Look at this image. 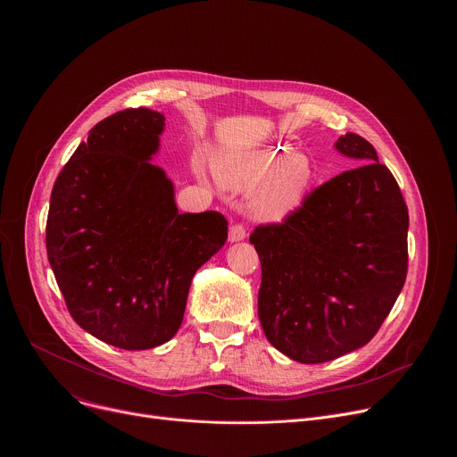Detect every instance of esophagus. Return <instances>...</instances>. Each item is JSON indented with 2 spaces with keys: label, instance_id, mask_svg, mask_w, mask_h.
I'll list each match as a JSON object with an SVG mask.
<instances>
[{
  "label": "esophagus",
  "instance_id": "34e87169",
  "mask_svg": "<svg viewBox=\"0 0 457 457\" xmlns=\"http://www.w3.org/2000/svg\"><path fill=\"white\" fill-rule=\"evenodd\" d=\"M245 238V228L242 224H233L229 228V242H240Z\"/></svg>",
  "mask_w": 457,
  "mask_h": 457
}]
</instances>
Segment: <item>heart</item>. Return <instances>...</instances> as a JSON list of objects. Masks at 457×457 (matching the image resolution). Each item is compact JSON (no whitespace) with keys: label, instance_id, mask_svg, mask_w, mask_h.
<instances>
[{"label":"heart","instance_id":"heart-1","mask_svg":"<svg viewBox=\"0 0 457 457\" xmlns=\"http://www.w3.org/2000/svg\"><path fill=\"white\" fill-rule=\"evenodd\" d=\"M312 164L307 155L286 146H270L249 154L233 166H220L224 187L249 195V212L256 220L282 222L307 199L312 186Z\"/></svg>","mask_w":457,"mask_h":457}]
</instances>
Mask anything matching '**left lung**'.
Listing matches in <instances>:
<instances>
[{
    "label": "left lung",
    "mask_w": 457,
    "mask_h": 457,
    "mask_svg": "<svg viewBox=\"0 0 457 457\" xmlns=\"http://www.w3.org/2000/svg\"><path fill=\"white\" fill-rule=\"evenodd\" d=\"M335 148L361 166L318 186L282 224L249 237L262 264L260 323L270 344L300 363L369 344L407 278L409 212L396 179L356 134Z\"/></svg>",
    "instance_id": "8db88e82"
}]
</instances>
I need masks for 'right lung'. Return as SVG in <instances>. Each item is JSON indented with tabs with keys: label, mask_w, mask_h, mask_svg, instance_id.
Returning a JSON list of instances; mask_svg holds the SVG:
<instances>
[{
	"label": "right lung",
	"mask_w": 457,
	"mask_h": 457,
	"mask_svg": "<svg viewBox=\"0 0 457 457\" xmlns=\"http://www.w3.org/2000/svg\"><path fill=\"white\" fill-rule=\"evenodd\" d=\"M164 115L117 112L92 129L55 179L46 253L72 318L97 340L145 351L179 331L193 275L224 245L219 212L179 213L173 182L152 164Z\"/></svg>",
	"instance_id": "add662e5"
}]
</instances>
